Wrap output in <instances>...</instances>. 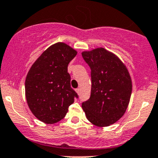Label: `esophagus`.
<instances>
[{
    "instance_id": "34e87169",
    "label": "esophagus",
    "mask_w": 158,
    "mask_h": 158,
    "mask_svg": "<svg viewBox=\"0 0 158 158\" xmlns=\"http://www.w3.org/2000/svg\"><path fill=\"white\" fill-rule=\"evenodd\" d=\"M76 92H77L78 94H80V92H81V89H80V88H78V89H76Z\"/></svg>"
}]
</instances>
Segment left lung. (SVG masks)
<instances>
[{
	"label": "left lung",
	"mask_w": 158,
	"mask_h": 158,
	"mask_svg": "<svg viewBox=\"0 0 158 158\" xmlns=\"http://www.w3.org/2000/svg\"><path fill=\"white\" fill-rule=\"evenodd\" d=\"M91 69L90 98L82 107L87 119L99 127L109 126L121 118L131 95V79L122 62L104 48L83 52Z\"/></svg>",
	"instance_id": "8db88e82"
}]
</instances>
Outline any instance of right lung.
<instances>
[{"mask_svg": "<svg viewBox=\"0 0 158 158\" xmlns=\"http://www.w3.org/2000/svg\"><path fill=\"white\" fill-rule=\"evenodd\" d=\"M76 51L63 43L49 47L30 68L25 92L32 113L41 122L53 124L66 116L69 106L78 98L70 85L68 65Z\"/></svg>", "mask_w": 158, "mask_h": 158, "instance_id": "obj_1", "label": "right lung"}]
</instances>
